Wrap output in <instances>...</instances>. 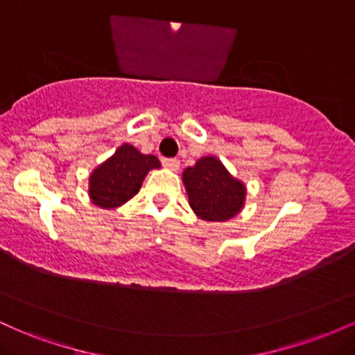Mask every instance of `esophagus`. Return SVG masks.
Listing matches in <instances>:
<instances>
[{"instance_id": "1", "label": "esophagus", "mask_w": 355, "mask_h": 355, "mask_svg": "<svg viewBox=\"0 0 355 355\" xmlns=\"http://www.w3.org/2000/svg\"><path fill=\"white\" fill-rule=\"evenodd\" d=\"M162 164H164L165 168L172 170V172H177L178 166H180V162H178L177 158H164V160H162Z\"/></svg>"}]
</instances>
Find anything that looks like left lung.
Listing matches in <instances>:
<instances>
[{"label": "left lung", "mask_w": 355, "mask_h": 355, "mask_svg": "<svg viewBox=\"0 0 355 355\" xmlns=\"http://www.w3.org/2000/svg\"><path fill=\"white\" fill-rule=\"evenodd\" d=\"M189 203L197 217L205 222H227L242 211L247 189L214 155L198 158L183 170Z\"/></svg>", "instance_id": "8db88e82"}]
</instances>
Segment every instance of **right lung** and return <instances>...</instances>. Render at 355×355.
Masks as SVG:
<instances>
[{"label":"right lung","mask_w":355,"mask_h":355,"mask_svg":"<svg viewBox=\"0 0 355 355\" xmlns=\"http://www.w3.org/2000/svg\"><path fill=\"white\" fill-rule=\"evenodd\" d=\"M160 166L155 155L141 153L130 144L120 145L112 157L89 173V200L100 209H118L135 197L146 173Z\"/></svg>","instance_id":"obj_1"}]
</instances>
